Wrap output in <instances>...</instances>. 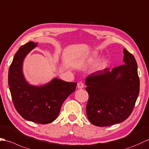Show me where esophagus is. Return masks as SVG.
<instances>
[{"mask_svg": "<svg viewBox=\"0 0 149 149\" xmlns=\"http://www.w3.org/2000/svg\"><path fill=\"white\" fill-rule=\"evenodd\" d=\"M77 87L78 88H82L84 87V84L82 81H79L77 85Z\"/></svg>", "mask_w": 149, "mask_h": 149, "instance_id": "esophagus-1", "label": "esophagus"}]
</instances>
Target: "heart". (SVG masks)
Masks as SVG:
<instances>
[{
	"mask_svg": "<svg viewBox=\"0 0 149 149\" xmlns=\"http://www.w3.org/2000/svg\"><path fill=\"white\" fill-rule=\"evenodd\" d=\"M91 61H94V58H92V59H91Z\"/></svg>",
	"mask_w": 149,
	"mask_h": 149,
	"instance_id": "b5f03b06",
	"label": "heart"
}]
</instances>
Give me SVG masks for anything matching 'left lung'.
I'll return each mask as SVG.
<instances>
[{
    "instance_id": "1",
    "label": "left lung",
    "mask_w": 149,
    "mask_h": 149,
    "mask_svg": "<svg viewBox=\"0 0 149 149\" xmlns=\"http://www.w3.org/2000/svg\"><path fill=\"white\" fill-rule=\"evenodd\" d=\"M123 61V65L94 72L86 78V112L92 124L105 127L120 123L133 110L140 91L137 63L126 49Z\"/></svg>"
}]
</instances>
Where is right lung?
<instances>
[{
    "instance_id": "obj_1",
    "label": "right lung",
    "mask_w": 149,
    "mask_h": 149,
    "mask_svg": "<svg viewBox=\"0 0 149 149\" xmlns=\"http://www.w3.org/2000/svg\"><path fill=\"white\" fill-rule=\"evenodd\" d=\"M37 46L31 41L19 48L9 67L8 84L18 113L27 120L47 124L57 118L64 101L75 91L77 83L55 78L42 87L28 84L22 73V63L28 53Z\"/></svg>"
}]
</instances>
